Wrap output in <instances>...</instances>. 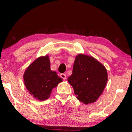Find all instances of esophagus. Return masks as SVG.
<instances>
[{"mask_svg": "<svg viewBox=\"0 0 132 132\" xmlns=\"http://www.w3.org/2000/svg\"><path fill=\"white\" fill-rule=\"evenodd\" d=\"M60 77H61V78H62V79H64V80H65V79H66V77H67L66 75H65V74H64V73H62V74H61V75H60Z\"/></svg>", "mask_w": 132, "mask_h": 132, "instance_id": "34e87169", "label": "esophagus"}]
</instances>
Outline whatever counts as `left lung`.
Masks as SVG:
<instances>
[{"instance_id": "1", "label": "left lung", "mask_w": 132, "mask_h": 132, "mask_svg": "<svg viewBox=\"0 0 132 132\" xmlns=\"http://www.w3.org/2000/svg\"><path fill=\"white\" fill-rule=\"evenodd\" d=\"M68 81L73 86L77 99L88 104L95 102L102 94L108 82L107 71L94 57L79 55Z\"/></svg>"}]
</instances>
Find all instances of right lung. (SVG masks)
<instances>
[{
  "label": "right lung",
  "mask_w": 132,
  "mask_h": 132,
  "mask_svg": "<svg viewBox=\"0 0 132 132\" xmlns=\"http://www.w3.org/2000/svg\"><path fill=\"white\" fill-rule=\"evenodd\" d=\"M50 67L48 56L39 57L29 66L23 76L27 89L39 100L47 99L52 89L62 81Z\"/></svg>",
  "instance_id": "add662e5"
}]
</instances>
